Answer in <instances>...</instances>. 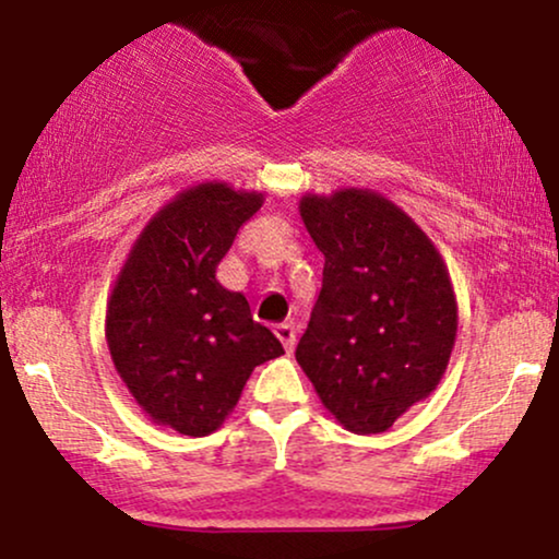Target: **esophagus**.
Here are the masks:
<instances>
[{"mask_svg":"<svg viewBox=\"0 0 559 559\" xmlns=\"http://www.w3.org/2000/svg\"><path fill=\"white\" fill-rule=\"evenodd\" d=\"M274 335L280 337V343L285 346L287 354H293V348H296V328H293L290 322H282L274 328Z\"/></svg>","mask_w":559,"mask_h":559,"instance_id":"34e87169","label":"esophagus"}]
</instances>
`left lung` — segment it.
<instances>
[{"instance_id":"1","label":"left lung","mask_w":559,"mask_h":559,"mask_svg":"<svg viewBox=\"0 0 559 559\" xmlns=\"http://www.w3.org/2000/svg\"><path fill=\"white\" fill-rule=\"evenodd\" d=\"M298 211L324 272L296 359L343 428L382 432L428 399L449 367L460 306L447 261L378 190L306 192Z\"/></svg>"}]
</instances>
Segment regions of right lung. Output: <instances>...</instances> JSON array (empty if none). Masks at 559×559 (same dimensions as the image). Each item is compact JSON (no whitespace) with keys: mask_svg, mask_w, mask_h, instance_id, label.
<instances>
[{"mask_svg":"<svg viewBox=\"0 0 559 559\" xmlns=\"http://www.w3.org/2000/svg\"><path fill=\"white\" fill-rule=\"evenodd\" d=\"M263 192L200 181L153 213L118 272L105 311L112 367L134 404L163 428L211 436L255 367L285 354L248 298L216 280L237 229Z\"/></svg>","mask_w":559,"mask_h":559,"instance_id":"right-lung-1","label":"right lung"}]
</instances>
